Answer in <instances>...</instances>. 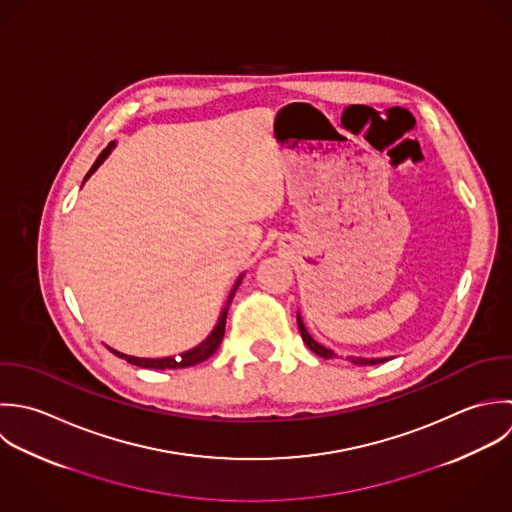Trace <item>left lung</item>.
Masks as SVG:
<instances>
[{
  "label": "left lung",
  "mask_w": 512,
  "mask_h": 512,
  "mask_svg": "<svg viewBox=\"0 0 512 512\" xmlns=\"http://www.w3.org/2000/svg\"><path fill=\"white\" fill-rule=\"evenodd\" d=\"M298 328H300V334H302V340L304 343L316 353V355H320V357H326V359H332V357H336V353L332 351V349H328V347H324V345H320L318 341L314 340L308 332H306V328H304V324H302V320H300V316H298ZM349 361L351 363H355V365H375V363H383L385 359H363V357H349Z\"/></svg>",
  "instance_id": "obj_1"
}]
</instances>
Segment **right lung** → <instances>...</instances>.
<instances>
[{"instance_id":"right-lung-1","label":"right lung","mask_w":512,"mask_h":512,"mask_svg":"<svg viewBox=\"0 0 512 512\" xmlns=\"http://www.w3.org/2000/svg\"><path fill=\"white\" fill-rule=\"evenodd\" d=\"M111 149H113V143L107 147V149H103V153L97 157V161H95V165L91 167V171L87 172V176H85V180L93 174V172L97 171V167L107 159V155L111 153ZM238 284H240V280H238ZM238 284L234 286V290H232V294H230V298H228V302H226V308L222 310V314H220V320H218V324H216V328H214V332L206 338V341H202L198 347H194V349H190V351H186V353H182L180 357H165V359H145V357H133V355H125V353H119V351H115V349H111L117 357H123V359H127L129 363H133V365H139V367H147V369H178V367H190V365H196V363H202L204 359H208L216 349H218V345H220V341L224 338V328H226V316H228V308H230V304H232V298H234V292H236V288H238Z\"/></svg>"}]
</instances>
